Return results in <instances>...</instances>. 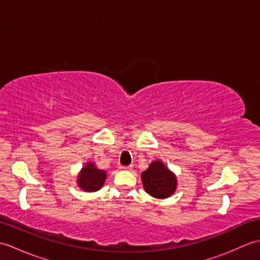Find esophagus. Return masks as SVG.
<instances>
[{
  "label": "esophagus",
  "mask_w": 260,
  "mask_h": 260,
  "mask_svg": "<svg viewBox=\"0 0 260 260\" xmlns=\"http://www.w3.org/2000/svg\"><path fill=\"white\" fill-rule=\"evenodd\" d=\"M120 169H121V170H132V165H128V167H125V165H121Z\"/></svg>",
  "instance_id": "1"
}]
</instances>
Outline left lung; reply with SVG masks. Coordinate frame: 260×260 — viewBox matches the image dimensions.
<instances>
[{"label": "left lung", "mask_w": 260, "mask_h": 260, "mask_svg": "<svg viewBox=\"0 0 260 260\" xmlns=\"http://www.w3.org/2000/svg\"><path fill=\"white\" fill-rule=\"evenodd\" d=\"M141 178L144 190L156 199L169 198L176 190V176L161 159L152 162L148 169L142 173Z\"/></svg>", "instance_id": "8db88e82"}]
</instances>
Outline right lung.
I'll return each mask as SVG.
<instances>
[{"label":"right lung","mask_w":260,"mask_h":260,"mask_svg":"<svg viewBox=\"0 0 260 260\" xmlns=\"http://www.w3.org/2000/svg\"><path fill=\"white\" fill-rule=\"evenodd\" d=\"M106 176V171L99 170L92 162H88L81 169L77 183L81 190L86 192H96L102 189Z\"/></svg>","instance_id":"add662e5"}]
</instances>
